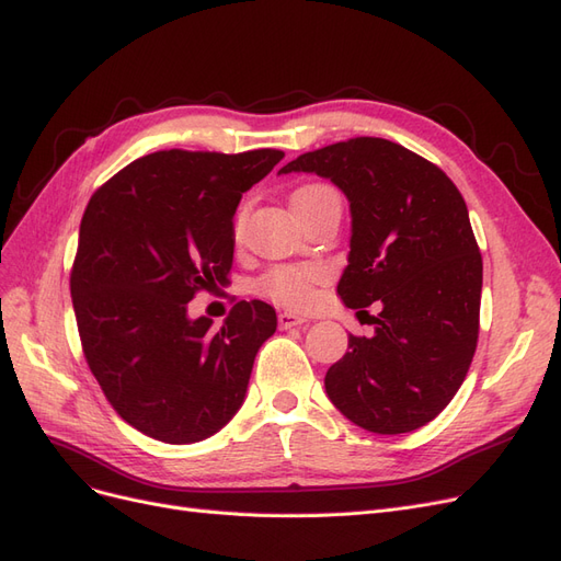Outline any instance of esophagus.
Returning a JSON list of instances; mask_svg holds the SVG:
<instances>
[{
  "label": "esophagus",
  "instance_id": "obj_1",
  "mask_svg": "<svg viewBox=\"0 0 561 561\" xmlns=\"http://www.w3.org/2000/svg\"><path fill=\"white\" fill-rule=\"evenodd\" d=\"M304 322H307V318H304V316H297V313H293V311H283V313H278V325H280L283 330H290V328L304 325Z\"/></svg>",
  "mask_w": 561,
  "mask_h": 561
}]
</instances>
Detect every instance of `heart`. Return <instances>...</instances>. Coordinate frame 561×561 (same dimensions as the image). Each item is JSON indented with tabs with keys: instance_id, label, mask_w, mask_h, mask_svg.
<instances>
[{
	"instance_id": "obj_1",
	"label": "heart",
	"mask_w": 561,
	"mask_h": 561,
	"mask_svg": "<svg viewBox=\"0 0 561 561\" xmlns=\"http://www.w3.org/2000/svg\"><path fill=\"white\" fill-rule=\"evenodd\" d=\"M322 194H334L325 184H307L295 192L293 206L301 201H311ZM322 278V268L316 264L304 266H276L260 280V293L274 301L285 304V307H307L313 297V285Z\"/></svg>"
}]
</instances>
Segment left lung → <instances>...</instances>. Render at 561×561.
Masks as SVG:
<instances>
[{
	"instance_id": "8db88e82",
	"label": "left lung",
	"mask_w": 561,
	"mask_h": 561,
	"mask_svg": "<svg viewBox=\"0 0 561 561\" xmlns=\"http://www.w3.org/2000/svg\"><path fill=\"white\" fill-rule=\"evenodd\" d=\"M313 173L344 192L348 264L336 295L348 309L379 301L375 334L348 336L325 393L355 426L410 433L461 388L480 332L482 254L463 196L431 161L381 138L322 147L278 175Z\"/></svg>"
}]
</instances>
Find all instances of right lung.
Returning a JSON list of instances; mask_svg holds the SVG:
<instances>
[{
  "label": "right lung",
  "mask_w": 561,
  "mask_h": 561,
  "mask_svg": "<svg viewBox=\"0 0 561 561\" xmlns=\"http://www.w3.org/2000/svg\"><path fill=\"white\" fill-rule=\"evenodd\" d=\"M283 157L157 151L100 186L83 213L70 278L83 355L118 416L161 443L225 428L276 332L266 301H239L219 330L190 318V301L227 283L236 208Z\"/></svg>",
  "instance_id": "right-lung-1"
}]
</instances>
